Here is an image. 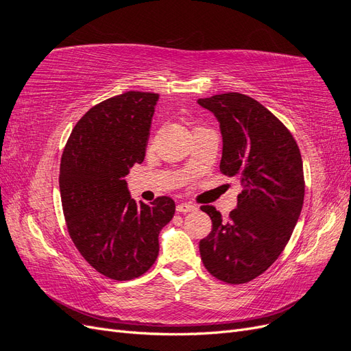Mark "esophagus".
<instances>
[{
    "mask_svg": "<svg viewBox=\"0 0 351 351\" xmlns=\"http://www.w3.org/2000/svg\"><path fill=\"white\" fill-rule=\"evenodd\" d=\"M196 210V206L192 204H178L177 205V212H182V214H187V212H193Z\"/></svg>",
    "mask_w": 351,
    "mask_h": 351,
    "instance_id": "esophagus-1",
    "label": "esophagus"
}]
</instances>
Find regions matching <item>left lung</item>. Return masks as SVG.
Wrapping results in <instances>:
<instances>
[{
  "instance_id": "8db88e82",
  "label": "left lung",
  "mask_w": 351,
  "mask_h": 351,
  "mask_svg": "<svg viewBox=\"0 0 351 351\" xmlns=\"http://www.w3.org/2000/svg\"><path fill=\"white\" fill-rule=\"evenodd\" d=\"M197 102L219 121L221 173L239 178L243 187L228 219L215 206H200L212 219L210 232L199 243L200 258L217 280L244 284L278 259L300 217V149L277 117L247 95L228 92Z\"/></svg>"
}]
</instances>
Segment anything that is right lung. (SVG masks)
<instances>
[{"label":"right lung","mask_w":351,"mask_h":351,"mask_svg":"<svg viewBox=\"0 0 351 351\" xmlns=\"http://www.w3.org/2000/svg\"><path fill=\"white\" fill-rule=\"evenodd\" d=\"M158 93L130 90L92 107L74 125L60 165L69 234L92 268L111 280L141 277L158 258L171 197L136 204L124 177L145 159Z\"/></svg>","instance_id":"right-lung-1"}]
</instances>
